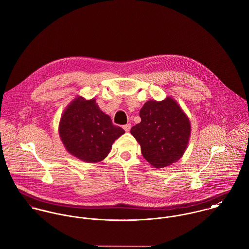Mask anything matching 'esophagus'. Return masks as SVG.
I'll list each match as a JSON object with an SVG mask.
<instances>
[{"mask_svg":"<svg viewBox=\"0 0 249 249\" xmlns=\"http://www.w3.org/2000/svg\"><path fill=\"white\" fill-rule=\"evenodd\" d=\"M123 129L126 131V132H129L131 130V124H126L123 126Z\"/></svg>","mask_w":249,"mask_h":249,"instance_id":"obj_1","label":"esophagus"}]
</instances>
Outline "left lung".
Returning a JSON list of instances; mask_svg holds the SVG:
<instances>
[{"label": "left lung", "instance_id": "8db88e82", "mask_svg": "<svg viewBox=\"0 0 249 249\" xmlns=\"http://www.w3.org/2000/svg\"><path fill=\"white\" fill-rule=\"evenodd\" d=\"M140 116L142 121L132 127L131 134L144 159L156 168L178 161L187 149L192 130L190 119L178 103L171 97L149 100Z\"/></svg>", "mask_w": 249, "mask_h": 249}]
</instances>
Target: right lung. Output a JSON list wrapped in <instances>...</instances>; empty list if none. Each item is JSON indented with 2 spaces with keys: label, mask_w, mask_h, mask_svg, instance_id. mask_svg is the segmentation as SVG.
Masks as SVG:
<instances>
[{
  "label": "right lung",
  "mask_w": 249,
  "mask_h": 249,
  "mask_svg": "<svg viewBox=\"0 0 249 249\" xmlns=\"http://www.w3.org/2000/svg\"><path fill=\"white\" fill-rule=\"evenodd\" d=\"M58 133L65 149L72 156L86 162H99L125 131L112 124L94 98L78 96L63 111Z\"/></svg>",
  "instance_id": "right-lung-1"
}]
</instances>
